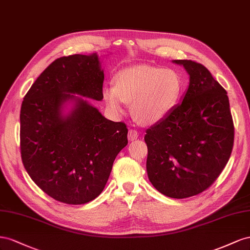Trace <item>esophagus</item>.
I'll list each match as a JSON object with an SVG mask.
<instances>
[{"label": "esophagus", "mask_w": 250, "mask_h": 250, "mask_svg": "<svg viewBox=\"0 0 250 250\" xmlns=\"http://www.w3.org/2000/svg\"><path fill=\"white\" fill-rule=\"evenodd\" d=\"M139 136V134L136 130H130L129 133H127V139H129L130 141H134L136 140Z\"/></svg>", "instance_id": "34e87169"}]
</instances>
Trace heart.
Wrapping results in <instances>:
<instances>
[{
  "mask_svg": "<svg viewBox=\"0 0 250 250\" xmlns=\"http://www.w3.org/2000/svg\"><path fill=\"white\" fill-rule=\"evenodd\" d=\"M180 74L174 69L146 65L121 70L116 84L104 89L106 105L115 113L125 110V103H132V113L145 125H155L165 119L174 109L182 93Z\"/></svg>",
  "mask_w": 250,
  "mask_h": 250,
  "instance_id": "b5f03b06",
  "label": "heart"
}]
</instances>
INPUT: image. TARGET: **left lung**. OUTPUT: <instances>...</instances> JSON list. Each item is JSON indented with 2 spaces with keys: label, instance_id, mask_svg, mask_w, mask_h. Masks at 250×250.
<instances>
[{
  "label": "left lung",
  "instance_id": "1",
  "mask_svg": "<svg viewBox=\"0 0 250 250\" xmlns=\"http://www.w3.org/2000/svg\"><path fill=\"white\" fill-rule=\"evenodd\" d=\"M189 75L188 88L168 115L146 130V172L170 198L200 194L229 159L233 123L227 92L201 63L175 60Z\"/></svg>",
  "mask_w": 250,
  "mask_h": 250
}]
</instances>
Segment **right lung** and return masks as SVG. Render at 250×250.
Instances as JSON below:
<instances>
[{"label": "right lung", "instance_id": "add662e5", "mask_svg": "<svg viewBox=\"0 0 250 250\" xmlns=\"http://www.w3.org/2000/svg\"><path fill=\"white\" fill-rule=\"evenodd\" d=\"M104 78L97 53L62 56L24 97L23 165L34 183L60 202L84 204L101 195L127 145L126 125L106 119L87 99L103 101Z\"/></svg>", "mask_w": 250, "mask_h": 250}]
</instances>
